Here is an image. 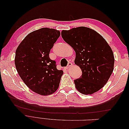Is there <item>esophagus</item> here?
<instances>
[{
  "instance_id": "esophagus-1",
  "label": "esophagus",
  "mask_w": 129,
  "mask_h": 129,
  "mask_svg": "<svg viewBox=\"0 0 129 129\" xmlns=\"http://www.w3.org/2000/svg\"><path fill=\"white\" fill-rule=\"evenodd\" d=\"M72 66V63H71V62H69V63L68 64V66H67V68H66V69H68L69 67H71Z\"/></svg>"
}]
</instances>
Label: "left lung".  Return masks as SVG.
Instances as JSON below:
<instances>
[{
	"mask_svg": "<svg viewBox=\"0 0 129 129\" xmlns=\"http://www.w3.org/2000/svg\"><path fill=\"white\" fill-rule=\"evenodd\" d=\"M61 36L75 50L74 62L82 72L74 80L76 89L84 95L98 91L114 71L115 58L110 46L99 33L86 27L62 30Z\"/></svg>",
	"mask_w": 129,
	"mask_h": 129,
	"instance_id": "8db88e82",
	"label": "left lung"
}]
</instances>
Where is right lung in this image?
Masks as SVG:
<instances>
[{
  "label": "right lung",
  "mask_w": 129,
  "mask_h": 129,
  "mask_svg": "<svg viewBox=\"0 0 129 129\" xmlns=\"http://www.w3.org/2000/svg\"><path fill=\"white\" fill-rule=\"evenodd\" d=\"M60 36V31L53 28L34 30L25 38L15 52L14 62L19 76L31 90L41 95L55 92L63 74L49 57Z\"/></svg>",
  "instance_id": "add662e5"
}]
</instances>
